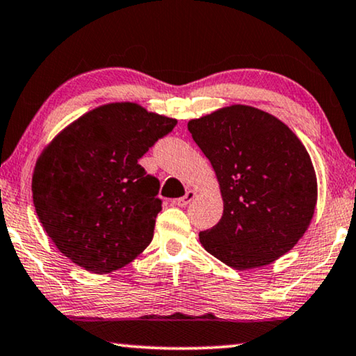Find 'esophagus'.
I'll list each match as a JSON object with an SVG mask.
<instances>
[{"mask_svg": "<svg viewBox=\"0 0 356 356\" xmlns=\"http://www.w3.org/2000/svg\"><path fill=\"white\" fill-rule=\"evenodd\" d=\"M194 197H195V191L189 189V191H186V194H184L183 197H178L177 200H175V204L179 205V207H186L189 202H193Z\"/></svg>", "mask_w": 356, "mask_h": 356, "instance_id": "1", "label": "esophagus"}]
</instances>
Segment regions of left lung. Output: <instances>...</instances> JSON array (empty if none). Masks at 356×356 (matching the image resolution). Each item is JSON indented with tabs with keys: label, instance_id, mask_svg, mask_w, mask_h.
<instances>
[{
	"label": "left lung",
	"instance_id": "left-lung-1",
	"mask_svg": "<svg viewBox=\"0 0 356 356\" xmlns=\"http://www.w3.org/2000/svg\"><path fill=\"white\" fill-rule=\"evenodd\" d=\"M212 163L223 215L199 233L200 244L234 270L270 265L312 223L318 181L310 154L284 122L252 106L231 104L188 122Z\"/></svg>",
	"mask_w": 356,
	"mask_h": 356
}]
</instances>
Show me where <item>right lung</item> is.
Listing matches in <instances>:
<instances>
[{"label":"right lung","instance_id":"add662e5","mask_svg":"<svg viewBox=\"0 0 356 356\" xmlns=\"http://www.w3.org/2000/svg\"><path fill=\"white\" fill-rule=\"evenodd\" d=\"M177 118L136 102H109L46 144L32 175L38 220L60 254L96 275L115 271L151 244L162 210L159 179L138 161Z\"/></svg>","mask_w":356,"mask_h":356}]
</instances>
